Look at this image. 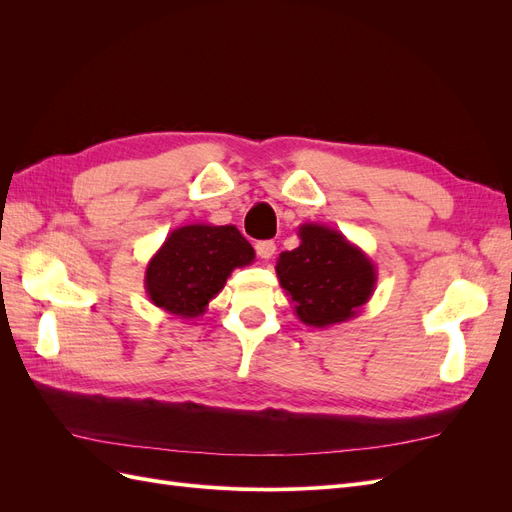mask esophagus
Masks as SVG:
<instances>
[{
  "label": "esophagus",
  "instance_id": "34e87169",
  "mask_svg": "<svg viewBox=\"0 0 512 512\" xmlns=\"http://www.w3.org/2000/svg\"><path fill=\"white\" fill-rule=\"evenodd\" d=\"M256 254L262 260H271L275 256V243L273 241H258L256 243Z\"/></svg>",
  "mask_w": 512,
  "mask_h": 512
}]
</instances>
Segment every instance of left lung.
<instances>
[{"label": "left lung", "instance_id": "obj_1", "mask_svg": "<svg viewBox=\"0 0 512 512\" xmlns=\"http://www.w3.org/2000/svg\"><path fill=\"white\" fill-rule=\"evenodd\" d=\"M299 239V247L282 252L275 265L297 318L307 327L327 329L359 316L378 282L371 258L324 224H301Z\"/></svg>", "mask_w": 512, "mask_h": 512}]
</instances>
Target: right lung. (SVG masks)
Returning <instances> with one entry per match:
<instances>
[{"mask_svg":"<svg viewBox=\"0 0 512 512\" xmlns=\"http://www.w3.org/2000/svg\"><path fill=\"white\" fill-rule=\"evenodd\" d=\"M254 258V247L237 226H179L149 260L145 271L147 297L166 314L203 316L230 273L252 265Z\"/></svg>","mask_w":512,"mask_h":512,"instance_id":"1","label":"right lung"}]
</instances>
